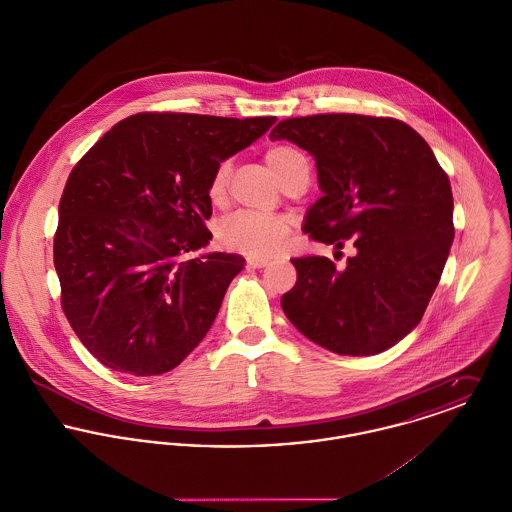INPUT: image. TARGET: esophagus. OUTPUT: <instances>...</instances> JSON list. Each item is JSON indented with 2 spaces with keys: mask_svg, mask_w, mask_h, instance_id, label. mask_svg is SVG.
Returning <instances> with one entry per match:
<instances>
[{
  "mask_svg": "<svg viewBox=\"0 0 512 512\" xmlns=\"http://www.w3.org/2000/svg\"><path fill=\"white\" fill-rule=\"evenodd\" d=\"M246 266L248 268H264V266H268V258H248L246 260Z\"/></svg>",
  "mask_w": 512,
  "mask_h": 512,
  "instance_id": "34e87169",
  "label": "esophagus"
}]
</instances>
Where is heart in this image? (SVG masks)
<instances>
[{
  "label": "heart",
  "instance_id": "1",
  "mask_svg": "<svg viewBox=\"0 0 512 512\" xmlns=\"http://www.w3.org/2000/svg\"><path fill=\"white\" fill-rule=\"evenodd\" d=\"M268 167L276 173V177L286 185L297 171H309V161L305 153L297 147L280 144L272 146L264 155ZM232 163L228 159L220 161L215 167L207 195L213 205L224 203L226 185L230 177ZM292 230V222L282 215H256V213H236L222 220L217 228V242L222 248L248 254V256H270L278 252L288 234Z\"/></svg>",
  "mask_w": 512,
  "mask_h": 512
}]
</instances>
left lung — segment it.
<instances>
[{"label":"left lung","instance_id":"8db88e82","mask_svg":"<svg viewBox=\"0 0 512 512\" xmlns=\"http://www.w3.org/2000/svg\"><path fill=\"white\" fill-rule=\"evenodd\" d=\"M272 140L313 155L323 197L303 232L357 254L337 270L325 256L292 258L297 282L282 295L293 327L319 347L378 355L420 321L453 242V195L426 140L394 118L315 114L282 120Z\"/></svg>","mask_w":512,"mask_h":512}]
</instances>
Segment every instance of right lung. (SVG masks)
<instances>
[{"mask_svg":"<svg viewBox=\"0 0 512 512\" xmlns=\"http://www.w3.org/2000/svg\"><path fill=\"white\" fill-rule=\"evenodd\" d=\"M274 122L144 112L74 165L59 203L55 270L63 311L102 365L163 374L205 339L244 268L238 254L193 256L213 238L209 179Z\"/></svg>","mask_w":512,"mask_h":512,"instance_id":"right-lung-1","label":"right lung"}]
</instances>
